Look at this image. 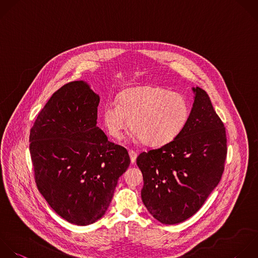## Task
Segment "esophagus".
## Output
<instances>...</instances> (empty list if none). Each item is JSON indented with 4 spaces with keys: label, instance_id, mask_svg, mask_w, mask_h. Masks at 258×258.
Listing matches in <instances>:
<instances>
[{
    "label": "esophagus",
    "instance_id": "obj_1",
    "mask_svg": "<svg viewBox=\"0 0 258 258\" xmlns=\"http://www.w3.org/2000/svg\"><path fill=\"white\" fill-rule=\"evenodd\" d=\"M129 156H130V160L132 163H134L136 161V158H137V153L135 150H129Z\"/></svg>",
    "mask_w": 258,
    "mask_h": 258
}]
</instances>
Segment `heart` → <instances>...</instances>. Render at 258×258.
Masks as SVG:
<instances>
[{
    "label": "heart",
    "instance_id": "b5f03b06",
    "mask_svg": "<svg viewBox=\"0 0 258 258\" xmlns=\"http://www.w3.org/2000/svg\"><path fill=\"white\" fill-rule=\"evenodd\" d=\"M190 106L184 96L159 87L143 86L122 92L117 103H108L102 119L108 134L119 140L128 127L149 146L174 140L185 127Z\"/></svg>",
    "mask_w": 258,
    "mask_h": 258
}]
</instances>
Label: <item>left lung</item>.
Wrapping results in <instances>:
<instances>
[{"mask_svg": "<svg viewBox=\"0 0 258 258\" xmlns=\"http://www.w3.org/2000/svg\"><path fill=\"white\" fill-rule=\"evenodd\" d=\"M188 121L171 142L138 155L142 202L162 224L196 214L219 183L227 156L226 129L210 97L197 87Z\"/></svg>", "mask_w": 258, "mask_h": 258, "instance_id": "1", "label": "left lung"}]
</instances>
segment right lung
<instances>
[{
	"instance_id": "obj_1",
	"label": "right lung",
	"mask_w": 258,
	"mask_h": 258,
	"mask_svg": "<svg viewBox=\"0 0 258 258\" xmlns=\"http://www.w3.org/2000/svg\"><path fill=\"white\" fill-rule=\"evenodd\" d=\"M100 97L82 82L58 89L30 129L38 190L68 222L86 226L104 216L130 164L126 148L97 126Z\"/></svg>"
}]
</instances>
